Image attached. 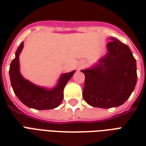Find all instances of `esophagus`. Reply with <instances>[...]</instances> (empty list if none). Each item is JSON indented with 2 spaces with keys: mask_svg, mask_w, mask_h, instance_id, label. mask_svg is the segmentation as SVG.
I'll return each mask as SVG.
<instances>
[{
  "mask_svg": "<svg viewBox=\"0 0 146 146\" xmlns=\"http://www.w3.org/2000/svg\"><path fill=\"white\" fill-rule=\"evenodd\" d=\"M83 66H84V64H83L82 66H80V67H83Z\"/></svg>",
  "mask_w": 146,
  "mask_h": 146,
  "instance_id": "esophagus-1",
  "label": "esophagus"
}]
</instances>
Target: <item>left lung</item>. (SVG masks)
Wrapping results in <instances>:
<instances>
[{
    "label": "left lung",
    "mask_w": 146,
    "mask_h": 146,
    "mask_svg": "<svg viewBox=\"0 0 146 146\" xmlns=\"http://www.w3.org/2000/svg\"><path fill=\"white\" fill-rule=\"evenodd\" d=\"M107 44L108 53L100 65L82 70L85 75L83 97L93 107H117L127 100L137 80L136 59L129 46L115 38Z\"/></svg>",
    "instance_id": "obj_1"
}]
</instances>
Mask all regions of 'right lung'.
Returning a JSON list of instances; mask_svg holds the SVG:
<instances>
[{
    "label": "right lung",
    "mask_w": 146,
    "mask_h": 146,
    "mask_svg": "<svg viewBox=\"0 0 146 146\" xmlns=\"http://www.w3.org/2000/svg\"><path fill=\"white\" fill-rule=\"evenodd\" d=\"M23 43H21L16 52V57L10 66V78L13 90L19 100L29 108L46 110L58 107L63 100V90L74 71L62 74L58 84L53 90H46L33 84L23 78L19 72V56L23 50Z\"/></svg>",
    "instance_id": "1"
}]
</instances>
